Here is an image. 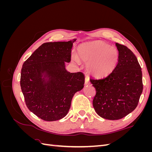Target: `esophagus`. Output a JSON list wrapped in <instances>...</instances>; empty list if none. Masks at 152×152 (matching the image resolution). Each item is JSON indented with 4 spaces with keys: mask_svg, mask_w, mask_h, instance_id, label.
Here are the masks:
<instances>
[{
    "mask_svg": "<svg viewBox=\"0 0 152 152\" xmlns=\"http://www.w3.org/2000/svg\"><path fill=\"white\" fill-rule=\"evenodd\" d=\"M85 84L88 85L90 84V80H89V77L88 76H86L85 78Z\"/></svg>",
    "mask_w": 152,
    "mask_h": 152,
    "instance_id": "obj_1",
    "label": "esophagus"
}]
</instances>
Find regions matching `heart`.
Instances as JSON below:
<instances>
[{
    "instance_id": "b5f03b06",
    "label": "heart",
    "mask_w": 152,
    "mask_h": 152,
    "mask_svg": "<svg viewBox=\"0 0 152 152\" xmlns=\"http://www.w3.org/2000/svg\"><path fill=\"white\" fill-rule=\"evenodd\" d=\"M78 54L81 60L87 64L92 75L104 77L111 73L118 60V52L116 48L102 40L86 42L78 48ZM76 62L77 58H74Z\"/></svg>"
}]
</instances>
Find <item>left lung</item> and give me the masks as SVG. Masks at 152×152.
Segmentation results:
<instances>
[{
  "label": "left lung",
  "mask_w": 152,
  "mask_h": 152,
  "mask_svg": "<svg viewBox=\"0 0 152 152\" xmlns=\"http://www.w3.org/2000/svg\"><path fill=\"white\" fill-rule=\"evenodd\" d=\"M115 45L118 60L113 72L103 79H90L96 91L93 101L96 112L113 121L122 118L136 108L143 89L137 58L126 45Z\"/></svg>",
  "instance_id": "obj_1"
}]
</instances>
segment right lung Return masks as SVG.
<instances>
[{
	"label": "right lung",
	"mask_w": 152,
	"mask_h": 152,
	"mask_svg": "<svg viewBox=\"0 0 152 152\" xmlns=\"http://www.w3.org/2000/svg\"><path fill=\"white\" fill-rule=\"evenodd\" d=\"M75 40L44 43L23 65L20 86L26 105L44 121L65 117L73 95L84 87L83 73H70L65 68Z\"/></svg>",
	"instance_id": "right-lung-1"
}]
</instances>
